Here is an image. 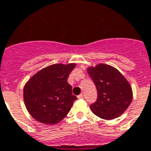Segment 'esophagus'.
Masks as SVG:
<instances>
[{
  "label": "esophagus",
  "instance_id": "obj_1",
  "mask_svg": "<svg viewBox=\"0 0 151 151\" xmlns=\"http://www.w3.org/2000/svg\"><path fill=\"white\" fill-rule=\"evenodd\" d=\"M78 98L79 99H84V95L83 94H81V95H79L78 96Z\"/></svg>",
  "mask_w": 151,
  "mask_h": 151
}]
</instances>
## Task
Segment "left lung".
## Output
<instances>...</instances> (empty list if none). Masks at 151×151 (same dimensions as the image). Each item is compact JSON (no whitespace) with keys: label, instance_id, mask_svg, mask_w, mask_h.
<instances>
[{"label":"left lung","instance_id":"obj_1","mask_svg":"<svg viewBox=\"0 0 151 151\" xmlns=\"http://www.w3.org/2000/svg\"><path fill=\"white\" fill-rule=\"evenodd\" d=\"M88 73L96 86L98 98L90 105L91 110L103 119L121 116L130 105L133 91L124 76L109 65H96L88 68Z\"/></svg>","mask_w":151,"mask_h":151}]
</instances>
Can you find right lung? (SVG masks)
<instances>
[{"label":"right lung","mask_w":151,"mask_h":151,"mask_svg":"<svg viewBox=\"0 0 151 151\" xmlns=\"http://www.w3.org/2000/svg\"><path fill=\"white\" fill-rule=\"evenodd\" d=\"M75 63L50 65L33 75L24 87L25 107L35 120L56 124L66 117L77 97L67 83Z\"/></svg>","instance_id":"obj_1"}]
</instances>
